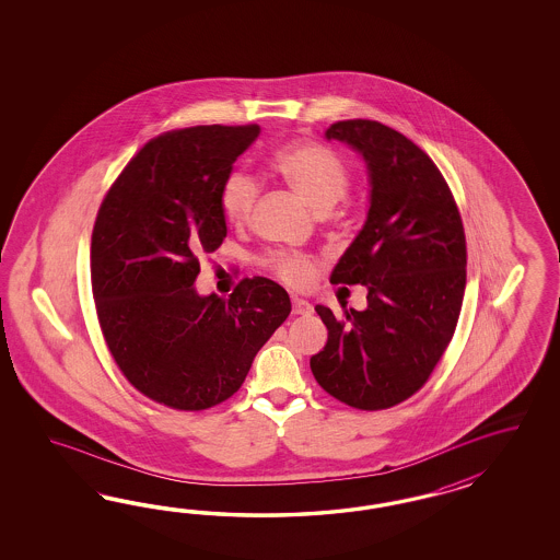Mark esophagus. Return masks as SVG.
<instances>
[{"mask_svg": "<svg viewBox=\"0 0 560 560\" xmlns=\"http://www.w3.org/2000/svg\"><path fill=\"white\" fill-rule=\"evenodd\" d=\"M291 304H293V314H298V316H310L314 312L312 304L302 298H291Z\"/></svg>", "mask_w": 560, "mask_h": 560, "instance_id": "obj_1", "label": "esophagus"}]
</instances>
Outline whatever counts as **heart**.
<instances>
[{"label":"heart","mask_w":560,"mask_h":560,"mask_svg":"<svg viewBox=\"0 0 560 560\" xmlns=\"http://www.w3.org/2000/svg\"><path fill=\"white\" fill-rule=\"evenodd\" d=\"M272 166L320 213L339 203L351 187L345 160L316 143H289L272 155ZM258 192V180L250 172L230 170L221 180V215L232 225H244L253 215ZM262 265L291 288L312 285L318 271V258L300 253H271Z\"/></svg>","instance_id":"1"}]
</instances>
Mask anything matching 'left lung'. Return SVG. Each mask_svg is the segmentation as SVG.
<instances>
[{"label": "left lung", "mask_w": 560, "mask_h": 560, "mask_svg": "<svg viewBox=\"0 0 560 560\" xmlns=\"http://www.w3.org/2000/svg\"><path fill=\"white\" fill-rule=\"evenodd\" d=\"M363 155L372 199L363 230L330 283L365 285L368 307L316 305L326 347L310 359L316 382L340 402L382 410L421 390L458 324L466 288V236L440 168L408 137L377 120L326 129Z\"/></svg>", "instance_id": "1"}]
</instances>
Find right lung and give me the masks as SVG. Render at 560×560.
<instances>
[{
    "instance_id": "1",
    "label": "right lung",
    "mask_w": 560,
    "mask_h": 560,
    "mask_svg": "<svg viewBox=\"0 0 560 560\" xmlns=\"http://www.w3.org/2000/svg\"><path fill=\"white\" fill-rule=\"evenodd\" d=\"M258 125H199L153 137L102 201L90 248L96 314L129 384L153 402L205 410L228 400L285 323L288 291L242 279L223 300L192 283L228 234L220 187Z\"/></svg>"
}]
</instances>
